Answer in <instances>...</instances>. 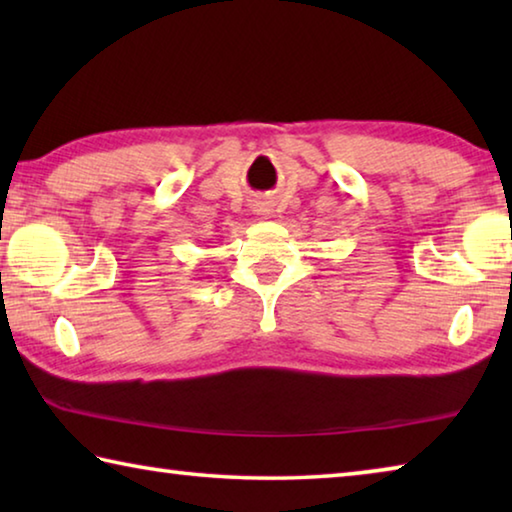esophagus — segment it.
<instances>
[{
    "mask_svg": "<svg viewBox=\"0 0 512 512\" xmlns=\"http://www.w3.org/2000/svg\"><path fill=\"white\" fill-rule=\"evenodd\" d=\"M257 212H259V214H266V212H271V210H268V205L257 203Z\"/></svg>",
    "mask_w": 512,
    "mask_h": 512,
    "instance_id": "obj_1",
    "label": "esophagus"
}]
</instances>
